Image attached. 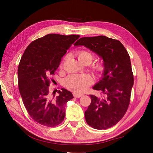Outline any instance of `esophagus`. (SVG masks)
Returning <instances> with one entry per match:
<instances>
[{
    "mask_svg": "<svg viewBox=\"0 0 153 153\" xmlns=\"http://www.w3.org/2000/svg\"><path fill=\"white\" fill-rule=\"evenodd\" d=\"M73 94V96L75 97V98H80V97H82L83 96V94H77V93H76V92H74Z\"/></svg>",
    "mask_w": 153,
    "mask_h": 153,
    "instance_id": "obj_1",
    "label": "esophagus"
}]
</instances>
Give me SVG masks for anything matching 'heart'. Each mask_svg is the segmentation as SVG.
<instances>
[{"mask_svg":"<svg viewBox=\"0 0 153 153\" xmlns=\"http://www.w3.org/2000/svg\"><path fill=\"white\" fill-rule=\"evenodd\" d=\"M75 55L82 63L87 62L90 64L94 59L93 54L87 50L78 51ZM63 63L61 65L62 67L63 66ZM92 68L96 73L100 74L103 70L104 64L101 62L97 63L92 66ZM92 82H93V79L89 74L71 75L66 77L64 80V84L67 88L74 92H78V93L85 91L88 87L92 84Z\"/></svg>","mask_w":153,"mask_h":153,"instance_id":"b5f03b06","label":"heart"}]
</instances>
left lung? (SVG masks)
Listing matches in <instances>:
<instances>
[{
    "label": "left lung",
    "instance_id": "left-lung-1",
    "mask_svg": "<svg viewBox=\"0 0 153 153\" xmlns=\"http://www.w3.org/2000/svg\"><path fill=\"white\" fill-rule=\"evenodd\" d=\"M74 45L84 46L103 60V77L93 87L101 96L90 95L86 122L97 129L112 127L123 117L130 102L134 80L127 50L119 40L105 36L81 38Z\"/></svg>",
    "mask_w": 153,
    "mask_h": 153
}]
</instances>
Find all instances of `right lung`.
<instances>
[{"mask_svg":"<svg viewBox=\"0 0 153 153\" xmlns=\"http://www.w3.org/2000/svg\"><path fill=\"white\" fill-rule=\"evenodd\" d=\"M79 38V35L47 34L32 41L21 58L18 78L23 103L32 119L43 126L61 124L65 117V105L73 98L71 92L63 88L58 96L51 95L50 76L54 75L63 55Z\"/></svg>","mask_w":153,"mask_h":153,"instance_id":"1","label":"right lung"}]
</instances>
